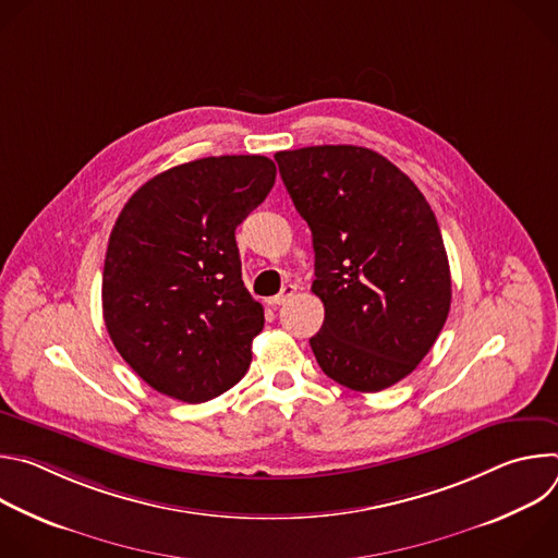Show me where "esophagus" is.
<instances>
[{
  "label": "esophagus",
  "mask_w": 558,
  "mask_h": 558,
  "mask_svg": "<svg viewBox=\"0 0 558 558\" xmlns=\"http://www.w3.org/2000/svg\"><path fill=\"white\" fill-rule=\"evenodd\" d=\"M295 291H298V287H295V284H284V287H282V291H280L278 295H274V298H269V300H267V304H269V306L284 304L289 298H293V295H295Z\"/></svg>",
  "instance_id": "1"
}]
</instances>
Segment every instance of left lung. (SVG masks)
<instances>
[{
    "mask_svg": "<svg viewBox=\"0 0 558 558\" xmlns=\"http://www.w3.org/2000/svg\"><path fill=\"white\" fill-rule=\"evenodd\" d=\"M282 183L313 235L325 325L308 344L338 384L384 390L433 349L450 311V267L417 185L357 145L276 151Z\"/></svg>",
    "mask_w": 558,
    "mask_h": 558,
    "instance_id": "8db88e82",
    "label": "left lung"
}]
</instances>
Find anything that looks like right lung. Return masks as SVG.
Here are the masks:
<instances>
[{"label":"right lung","instance_id":"obj_1","mask_svg":"<svg viewBox=\"0 0 558 558\" xmlns=\"http://www.w3.org/2000/svg\"><path fill=\"white\" fill-rule=\"evenodd\" d=\"M274 181L267 156H207L156 174L121 209L104 265V320L154 390L201 404L247 373L265 311L243 282L235 227Z\"/></svg>","mask_w":558,"mask_h":558}]
</instances>
